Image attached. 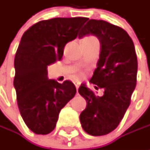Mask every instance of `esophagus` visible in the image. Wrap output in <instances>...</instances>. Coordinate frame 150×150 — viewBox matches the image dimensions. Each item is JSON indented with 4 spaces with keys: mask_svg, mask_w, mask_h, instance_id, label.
<instances>
[{
    "mask_svg": "<svg viewBox=\"0 0 150 150\" xmlns=\"http://www.w3.org/2000/svg\"><path fill=\"white\" fill-rule=\"evenodd\" d=\"M74 85H75V87L77 88V91H78V88H79V86H80V82L79 81H75L74 82Z\"/></svg>",
    "mask_w": 150,
    "mask_h": 150,
    "instance_id": "34e87169",
    "label": "esophagus"
}]
</instances>
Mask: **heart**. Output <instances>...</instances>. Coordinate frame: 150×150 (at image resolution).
I'll list each match as a JSON object with an SVG mask.
<instances>
[{"label":"heart","mask_w":150,"mask_h":150,"mask_svg":"<svg viewBox=\"0 0 150 150\" xmlns=\"http://www.w3.org/2000/svg\"><path fill=\"white\" fill-rule=\"evenodd\" d=\"M93 38V37H90V38Z\"/></svg>","instance_id":"heart-1"}]
</instances>
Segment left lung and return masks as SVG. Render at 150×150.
I'll return each mask as SVG.
<instances>
[{"instance_id": "obj_1", "label": "left lung", "mask_w": 150, "mask_h": 150, "mask_svg": "<svg viewBox=\"0 0 150 150\" xmlns=\"http://www.w3.org/2000/svg\"><path fill=\"white\" fill-rule=\"evenodd\" d=\"M93 35L100 42V55L90 83L95 89L103 88L102 97L82 84L78 93L87 101L80 114V122L86 133L93 136L105 135L114 130L129 108L135 88L138 62L134 45L121 27L105 21L89 20L78 38Z\"/></svg>"}]
</instances>
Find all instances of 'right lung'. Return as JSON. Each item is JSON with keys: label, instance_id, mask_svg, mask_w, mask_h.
I'll return each instance as SVG.
<instances>
[{"label": "right lung", "instance_id": "add662e5", "mask_svg": "<svg viewBox=\"0 0 150 150\" xmlns=\"http://www.w3.org/2000/svg\"><path fill=\"white\" fill-rule=\"evenodd\" d=\"M86 17L52 18L34 24L23 34L15 56L14 87L21 115L37 134L54 129L61 109L76 94L71 81L47 78V66L61 60L64 47L78 36Z\"/></svg>", "mask_w": 150, "mask_h": 150}]
</instances>
